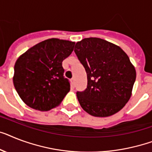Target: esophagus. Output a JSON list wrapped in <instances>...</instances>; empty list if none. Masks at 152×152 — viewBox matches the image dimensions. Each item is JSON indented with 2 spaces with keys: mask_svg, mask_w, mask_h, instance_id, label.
I'll return each mask as SVG.
<instances>
[{
  "mask_svg": "<svg viewBox=\"0 0 152 152\" xmlns=\"http://www.w3.org/2000/svg\"><path fill=\"white\" fill-rule=\"evenodd\" d=\"M70 83H71V85H72V87H75V78L71 79V80H70Z\"/></svg>",
  "mask_w": 152,
  "mask_h": 152,
  "instance_id": "34e87169",
  "label": "esophagus"
}]
</instances>
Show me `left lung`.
<instances>
[{
    "label": "left lung",
    "mask_w": 152,
    "mask_h": 152,
    "mask_svg": "<svg viewBox=\"0 0 152 152\" xmlns=\"http://www.w3.org/2000/svg\"><path fill=\"white\" fill-rule=\"evenodd\" d=\"M87 75V87L76 95L88 114L107 117L126 105L132 95L136 70L125 51L97 37L84 38L75 50Z\"/></svg>",
    "instance_id": "8db88e82"
}]
</instances>
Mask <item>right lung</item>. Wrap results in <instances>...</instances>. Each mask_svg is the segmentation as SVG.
<instances>
[{
	"instance_id": "1",
	"label": "right lung",
	"mask_w": 152,
	"mask_h": 152,
	"mask_svg": "<svg viewBox=\"0 0 152 152\" xmlns=\"http://www.w3.org/2000/svg\"><path fill=\"white\" fill-rule=\"evenodd\" d=\"M75 42L48 39L18 57L14 67L13 83L25 104L45 112L58 106L70 91L63 76L62 61L73 50Z\"/></svg>"
}]
</instances>
